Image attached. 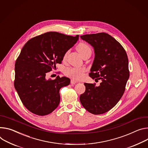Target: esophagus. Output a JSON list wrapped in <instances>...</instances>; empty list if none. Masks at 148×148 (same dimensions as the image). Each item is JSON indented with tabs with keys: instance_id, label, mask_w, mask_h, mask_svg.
I'll return each instance as SVG.
<instances>
[{
	"instance_id": "1",
	"label": "esophagus",
	"mask_w": 148,
	"mask_h": 148,
	"mask_svg": "<svg viewBox=\"0 0 148 148\" xmlns=\"http://www.w3.org/2000/svg\"><path fill=\"white\" fill-rule=\"evenodd\" d=\"M77 83V82H76L75 80H74V79H71V84H75Z\"/></svg>"
}]
</instances>
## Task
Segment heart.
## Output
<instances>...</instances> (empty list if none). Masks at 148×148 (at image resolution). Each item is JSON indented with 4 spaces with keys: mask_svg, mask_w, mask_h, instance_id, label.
<instances>
[{
    "mask_svg": "<svg viewBox=\"0 0 148 148\" xmlns=\"http://www.w3.org/2000/svg\"><path fill=\"white\" fill-rule=\"evenodd\" d=\"M77 49L78 52L80 53L82 57L88 52L91 51V48L90 47L84 43H80L77 47ZM67 55V52H66L64 58H65ZM84 68H75V67H70V68H67L65 70L64 73L66 75L69 76L71 78H73L75 79H82L83 77L84 72L85 71Z\"/></svg>",
    "mask_w": 148,
    "mask_h": 148,
    "instance_id": "1",
    "label": "heart"
}]
</instances>
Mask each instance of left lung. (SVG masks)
Instances as JSON below:
<instances>
[{
    "label": "left lung",
    "instance_id": "obj_1",
    "mask_svg": "<svg viewBox=\"0 0 148 148\" xmlns=\"http://www.w3.org/2000/svg\"><path fill=\"white\" fill-rule=\"evenodd\" d=\"M94 48V59L90 77L101 79L99 86L84 83L85 92L79 100L84 108L94 114L112 109L122 97L129 78L127 53L116 40L106 33L80 36Z\"/></svg>",
    "mask_w": 148,
    "mask_h": 148
}]
</instances>
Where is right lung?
I'll return each mask as SVG.
<instances>
[{"label": "right lung", "instance_id": "1", "mask_svg": "<svg viewBox=\"0 0 148 148\" xmlns=\"http://www.w3.org/2000/svg\"><path fill=\"white\" fill-rule=\"evenodd\" d=\"M79 35L57 32L35 36L22 48L15 62V88L25 107L39 116L52 113L60 101V90L70 84L69 78L46 79V74L61 64L64 54L77 42Z\"/></svg>", "mask_w": 148, "mask_h": 148}]
</instances>
